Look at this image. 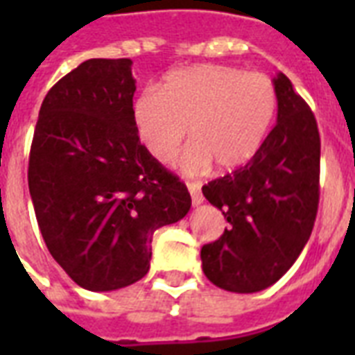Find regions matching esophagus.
Masks as SVG:
<instances>
[{
    "instance_id": "esophagus-1",
    "label": "esophagus",
    "mask_w": 355,
    "mask_h": 355,
    "mask_svg": "<svg viewBox=\"0 0 355 355\" xmlns=\"http://www.w3.org/2000/svg\"><path fill=\"white\" fill-rule=\"evenodd\" d=\"M200 188H202V184L200 182H188V189H189V193H191V200H193L195 206H199L205 202V197H202Z\"/></svg>"
}]
</instances>
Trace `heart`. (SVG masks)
I'll return each instance as SVG.
<instances>
[{
  "label": "heart",
  "mask_w": 355,
  "mask_h": 355,
  "mask_svg": "<svg viewBox=\"0 0 355 355\" xmlns=\"http://www.w3.org/2000/svg\"><path fill=\"white\" fill-rule=\"evenodd\" d=\"M278 94L269 75L225 64L173 69L160 86L134 97L132 123L147 153L167 164L188 136L180 166L200 173L216 164L234 171L252 160L275 121Z\"/></svg>",
  "instance_id": "obj_1"
}]
</instances>
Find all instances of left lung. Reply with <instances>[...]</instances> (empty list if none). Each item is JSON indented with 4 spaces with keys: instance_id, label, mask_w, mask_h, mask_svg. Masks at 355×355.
Masks as SVG:
<instances>
[{
    "instance_id": "obj_1",
    "label": "left lung",
    "mask_w": 355,
    "mask_h": 355,
    "mask_svg": "<svg viewBox=\"0 0 355 355\" xmlns=\"http://www.w3.org/2000/svg\"><path fill=\"white\" fill-rule=\"evenodd\" d=\"M272 83L278 118L261 149L202 186L228 221L217 241L200 248L206 278L225 291L256 293L280 280L308 243L319 208L317 121L286 75Z\"/></svg>"
}]
</instances>
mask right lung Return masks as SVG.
Returning <instances> with one entry per match:
<instances>
[{
  "label": "right lung",
  "instance_id": "right-lung-1",
  "mask_svg": "<svg viewBox=\"0 0 355 355\" xmlns=\"http://www.w3.org/2000/svg\"><path fill=\"white\" fill-rule=\"evenodd\" d=\"M130 58H90L42 103L29 155V191L42 237L88 291L141 280L153 234L191 208L186 184L139 144Z\"/></svg>",
  "mask_w": 355,
  "mask_h": 355
}]
</instances>
